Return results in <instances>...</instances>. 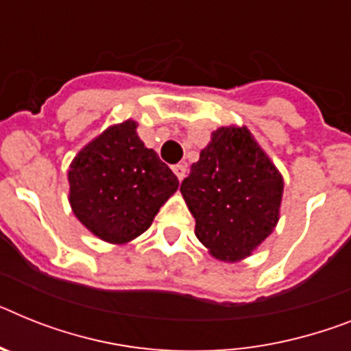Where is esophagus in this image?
I'll use <instances>...</instances> for the list:
<instances>
[{"label": "esophagus", "instance_id": "esophagus-1", "mask_svg": "<svg viewBox=\"0 0 351 351\" xmlns=\"http://www.w3.org/2000/svg\"><path fill=\"white\" fill-rule=\"evenodd\" d=\"M173 171H175V175L178 176V180H184L185 175H187V166L185 164H176V166H173Z\"/></svg>", "mask_w": 351, "mask_h": 351}]
</instances>
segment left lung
<instances>
[{
	"label": "left lung",
	"mask_w": 351,
	"mask_h": 351,
	"mask_svg": "<svg viewBox=\"0 0 351 351\" xmlns=\"http://www.w3.org/2000/svg\"><path fill=\"white\" fill-rule=\"evenodd\" d=\"M180 191L196 237L219 261L248 257L278 221L284 180L246 128H217Z\"/></svg>",
	"instance_id": "obj_1"
}]
</instances>
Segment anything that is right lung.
<instances>
[{"label": "right lung", "instance_id": "right-lung-1", "mask_svg": "<svg viewBox=\"0 0 351 351\" xmlns=\"http://www.w3.org/2000/svg\"><path fill=\"white\" fill-rule=\"evenodd\" d=\"M135 121L110 126L75 157L69 202L94 235L123 244L146 232L178 189L175 173L137 137Z\"/></svg>", "mask_w": 351, "mask_h": 351}]
</instances>
